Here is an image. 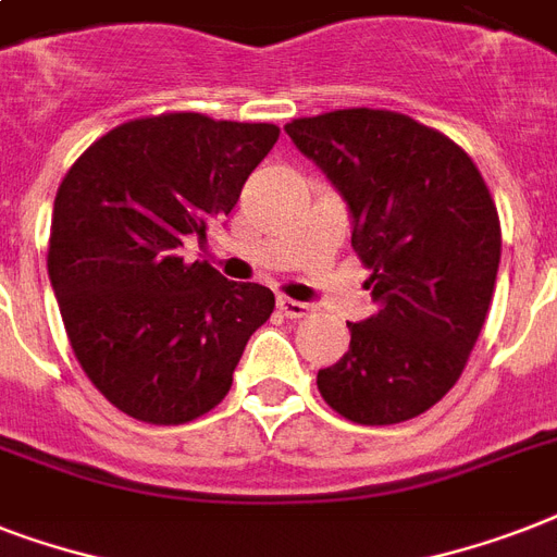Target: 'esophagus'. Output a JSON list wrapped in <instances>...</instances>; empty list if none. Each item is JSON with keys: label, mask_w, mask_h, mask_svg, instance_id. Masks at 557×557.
<instances>
[{"label": "esophagus", "mask_w": 557, "mask_h": 557, "mask_svg": "<svg viewBox=\"0 0 557 557\" xmlns=\"http://www.w3.org/2000/svg\"><path fill=\"white\" fill-rule=\"evenodd\" d=\"M277 309L286 318H309L312 314V306L300 304V300H292V297H277Z\"/></svg>", "instance_id": "1"}]
</instances>
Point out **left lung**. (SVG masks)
Masks as SVG:
<instances>
[{"mask_svg":"<svg viewBox=\"0 0 557 557\" xmlns=\"http://www.w3.org/2000/svg\"><path fill=\"white\" fill-rule=\"evenodd\" d=\"M286 133L347 201L379 306L347 323L318 389L349 422H407L457 384L483 330L500 265L492 193L448 135L387 109L295 117Z\"/></svg>","mask_w":557,"mask_h":557,"instance_id":"1","label":"left lung"}]
</instances>
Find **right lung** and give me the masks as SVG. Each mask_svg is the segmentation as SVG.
Here are the masks:
<instances>
[{"label":"right lung","instance_id":"add662e5","mask_svg":"<svg viewBox=\"0 0 557 557\" xmlns=\"http://www.w3.org/2000/svg\"><path fill=\"white\" fill-rule=\"evenodd\" d=\"M274 124L168 112L115 126L60 182L48 277L83 372L150 424H185L222 401L253 332L274 312L260 283L182 257L234 210L277 144Z\"/></svg>","mask_w":557,"mask_h":557}]
</instances>
